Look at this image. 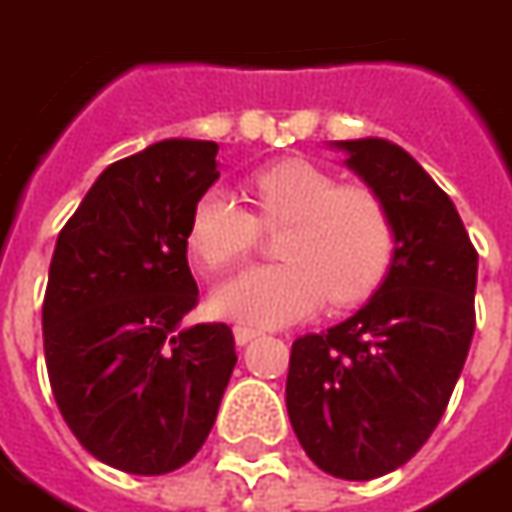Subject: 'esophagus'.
Here are the masks:
<instances>
[{
  "instance_id": "esophagus-1",
  "label": "esophagus",
  "mask_w": 512,
  "mask_h": 512,
  "mask_svg": "<svg viewBox=\"0 0 512 512\" xmlns=\"http://www.w3.org/2000/svg\"><path fill=\"white\" fill-rule=\"evenodd\" d=\"M232 335H235V343H238V346H246L249 341H255L257 335H260V330H255V327H246V324H238V327L232 330Z\"/></svg>"
}]
</instances>
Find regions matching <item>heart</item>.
I'll return each instance as SVG.
<instances>
[{"mask_svg":"<svg viewBox=\"0 0 512 512\" xmlns=\"http://www.w3.org/2000/svg\"><path fill=\"white\" fill-rule=\"evenodd\" d=\"M257 219L230 191L210 188L188 216V249L205 271H224L252 252L263 227H282L280 263L252 266L213 291V313L280 327L330 299L346 307L374 291L393 255L388 207L371 188L341 185L307 160H282L252 177Z\"/></svg>","mask_w":512,"mask_h":512,"instance_id":"heart-1","label":"heart"}]
</instances>
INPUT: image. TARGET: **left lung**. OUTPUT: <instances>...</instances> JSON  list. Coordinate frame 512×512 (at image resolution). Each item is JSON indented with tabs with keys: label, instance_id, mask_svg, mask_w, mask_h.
<instances>
[{
	"label": "left lung",
	"instance_id": "left-lung-1",
	"mask_svg": "<svg viewBox=\"0 0 512 512\" xmlns=\"http://www.w3.org/2000/svg\"><path fill=\"white\" fill-rule=\"evenodd\" d=\"M332 146L388 207L393 255L355 316L293 341L285 405L321 471L374 480L405 466L449 405L474 335L477 252L455 202L402 146Z\"/></svg>",
	"mask_w": 512,
	"mask_h": 512
}]
</instances>
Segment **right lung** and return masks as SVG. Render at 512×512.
<instances>
[{
    "label": "right lung",
    "instance_id": "add662e5",
    "mask_svg": "<svg viewBox=\"0 0 512 512\" xmlns=\"http://www.w3.org/2000/svg\"><path fill=\"white\" fill-rule=\"evenodd\" d=\"M219 144L169 138L107 166L60 230L44 299L52 393L107 466L155 477L213 430L238 355L227 324H194L188 216L219 180Z\"/></svg>",
    "mask_w": 512,
    "mask_h": 512
}]
</instances>
